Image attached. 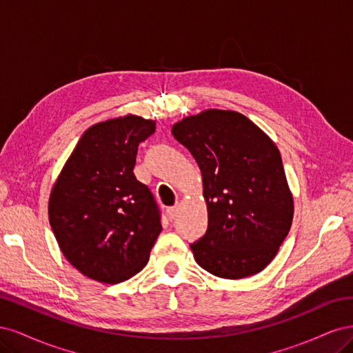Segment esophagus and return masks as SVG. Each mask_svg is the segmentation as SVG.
I'll use <instances>...</instances> for the list:
<instances>
[{
	"label": "esophagus",
	"instance_id": "esophagus-1",
	"mask_svg": "<svg viewBox=\"0 0 353 353\" xmlns=\"http://www.w3.org/2000/svg\"><path fill=\"white\" fill-rule=\"evenodd\" d=\"M166 213H168V218H169L170 221H172V219H175V218H176V215H178V208H176V206H174V208H168Z\"/></svg>",
	"mask_w": 353,
	"mask_h": 353
}]
</instances>
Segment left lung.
I'll return each instance as SVG.
<instances>
[{
	"instance_id": "1",
	"label": "left lung",
	"mask_w": 353,
	"mask_h": 353,
	"mask_svg": "<svg viewBox=\"0 0 353 353\" xmlns=\"http://www.w3.org/2000/svg\"><path fill=\"white\" fill-rule=\"evenodd\" d=\"M200 168L208 231L190 244L203 270L240 280L268 266L292 227L294 203L279 147L239 112L208 109L172 126Z\"/></svg>"
}]
</instances>
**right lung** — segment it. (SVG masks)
<instances>
[{"label":"right lung","mask_w":353,"mask_h":353,"mask_svg":"<svg viewBox=\"0 0 353 353\" xmlns=\"http://www.w3.org/2000/svg\"><path fill=\"white\" fill-rule=\"evenodd\" d=\"M154 131V121L137 114L92 125L51 188L48 218L59 248L91 280L131 279L162 231L153 194L134 175L138 145Z\"/></svg>","instance_id":"add662e5"}]
</instances>
